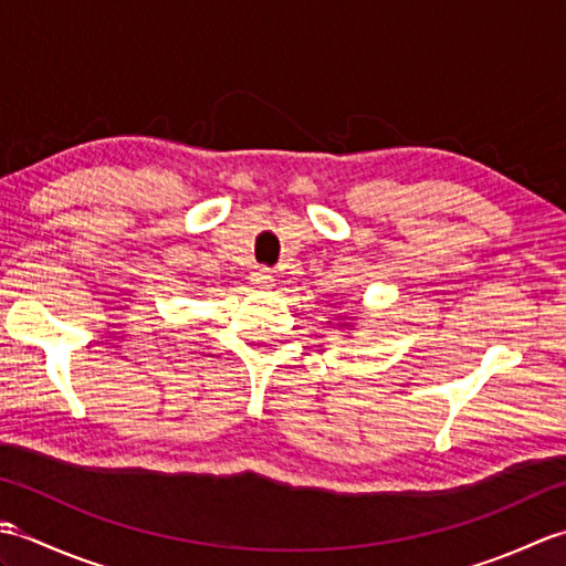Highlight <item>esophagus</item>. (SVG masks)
<instances>
[{
	"label": "esophagus",
	"mask_w": 566,
	"mask_h": 566,
	"mask_svg": "<svg viewBox=\"0 0 566 566\" xmlns=\"http://www.w3.org/2000/svg\"><path fill=\"white\" fill-rule=\"evenodd\" d=\"M250 282L258 284L260 290H270L274 280H272V272L268 268H255V270H252V274H250Z\"/></svg>",
	"instance_id": "1"
}]
</instances>
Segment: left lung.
I'll list each match as a JSON object with an SVG mask.
<instances>
[{"mask_svg":"<svg viewBox=\"0 0 566 566\" xmlns=\"http://www.w3.org/2000/svg\"><path fill=\"white\" fill-rule=\"evenodd\" d=\"M350 321H353V318H343V316H338V328H347V331H353ZM328 323H331V321H328Z\"/></svg>","mask_w":566,"mask_h":566,"instance_id":"obj_1","label":"left lung"}]
</instances>
